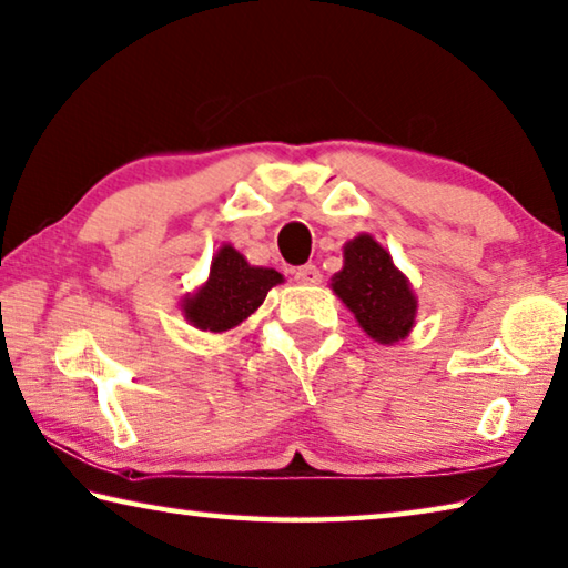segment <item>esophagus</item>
<instances>
[{"label": "esophagus", "instance_id": "1", "mask_svg": "<svg viewBox=\"0 0 568 568\" xmlns=\"http://www.w3.org/2000/svg\"><path fill=\"white\" fill-rule=\"evenodd\" d=\"M293 277L298 283H303V285H318L321 283V270L316 267V265H301V267H295L293 270Z\"/></svg>", "mask_w": 568, "mask_h": 568}]
</instances>
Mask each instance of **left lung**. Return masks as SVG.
Masks as SVG:
<instances>
[{
  "label": "left lung",
  "instance_id": "left-lung-1",
  "mask_svg": "<svg viewBox=\"0 0 568 568\" xmlns=\"http://www.w3.org/2000/svg\"><path fill=\"white\" fill-rule=\"evenodd\" d=\"M333 291L354 313L358 326L379 344L407 336L417 313L409 281L372 235H358L344 247V270L333 275Z\"/></svg>",
  "mask_w": 568,
  "mask_h": 568
}]
</instances>
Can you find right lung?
I'll use <instances>...</instances> for the list:
<instances>
[{
    "mask_svg": "<svg viewBox=\"0 0 568 568\" xmlns=\"http://www.w3.org/2000/svg\"><path fill=\"white\" fill-rule=\"evenodd\" d=\"M277 283H283L277 270L252 267L235 247L224 245L212 260L210 281L184 301V316L202 331H230L255 313Z\"/></svg>",
    "mask_w": 568,
    "mask_h": 568,
    "instance_id": "add662e5",
    "label": "right lung"
}]
</instances>
